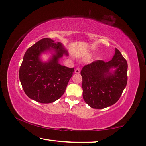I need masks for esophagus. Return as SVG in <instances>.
<instances>
[{
  "instance_id": "1",
  "label": "esophagus",
  "mask_w": 146,
  "mask_h": 146,
  "mask_svg": "<svg viewBox=\"0 0 146 146\" xmlns=\"http://www.w3.org/2000/svg\"><path fill=\"white\" fill-rule=\"evenodd\" d=\"M75 73H80V68H76L75 70Z\"/></svg>"
}]
</instances>
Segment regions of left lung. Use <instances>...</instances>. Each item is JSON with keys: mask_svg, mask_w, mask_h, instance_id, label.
Here are the masks:
<instances>
[{"mask_svg": "<svg viewBox=\"0 0 146 146\" xmlns=\"http://www.w3.org/2000/svg\"><path fill=\"white\" fill-rule=\"evenodd\" d=\"M127 63L115 48L108 62L97 60L83 68V98L90 107L102 109L119 100L127 83Z\"/></svg>", "mask_w": 146, "mask_h": 146, "instance_id": "obj_1", "label": "left lung"}]
</instances>
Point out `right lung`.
I'll return each mask as SVG.
<instances>
[{
  "label": "right lung",
  "instance_id": "right-lung-1",
  "mask_svg": "<svg viewBox=\"0 0 146 146\" xmlns=\"http://www.w3.org/2000/svg\"><path fill=\"white\" fill-rule=\"evenodd\" d=\"M51 52L47 62L40 59L42 53ZM68 52L61 42L49 38L42 39L27 49L19 69V80L25 94L31 99L42 104H49L60 98L65 90L74 68L59 63Z\"/></svg>",
  "mask_w": 146,
  "mask_h": 146
}]
</instances>
